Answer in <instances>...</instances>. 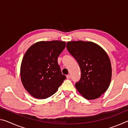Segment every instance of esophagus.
Instances as JSON below:
<instances>
[{
    "mask_svg": "<svg viewBox=\"0 0 128 128\" xmlns=\"http://www.w3.org/2000/svg\"><path fill=\"white\" fill-rule=\"evenodd\" d=\"M70 78H71V76H70V74L66 75V78H67V79H70Z\"/></svg>",
    "mask_w": 128,
    "mask_h": 128,
    "instance_id": "esophagus-1",
    "label": "esophagus"
}]
</instances>
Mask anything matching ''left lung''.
I'll return each instance as SVG.
<instances>
[{"label":"left lung","instance_id":"left-lung-1","mask_svg":"<svg viewBox=\"0 0 128 128\" xmlns=\"http://www.w3.org/2000/svg\"><path fill=\"white\" fill-rule=\"evenodd\" d=\"M66 48L81 69V79L75 84L77 91L88 100L99 98L109 88L112 77L107 54L99 45L88 41H70Z\"/></svg>","mask_w":128,"mask_h":128}]
</instances>
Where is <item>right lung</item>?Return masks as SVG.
Wrapping results in <instances>:
<instances>
[{"label":"right lung","mask_w":128,"mask_h":128,"mask_svg":"<svg viewBox=\"0 0 128 128\" xmlns=\"http://www.w3.org/2000/svg\"><path fill=\"white\" fill-rule=\"evenodd\" d=\"M66 47V42L40 41L26 52L20 68L24 87L32 96L46 99L57 92L66 78L62 74L58 58Z\"/></svg>","instance_id":"right-lung-1"}]
</instances>
